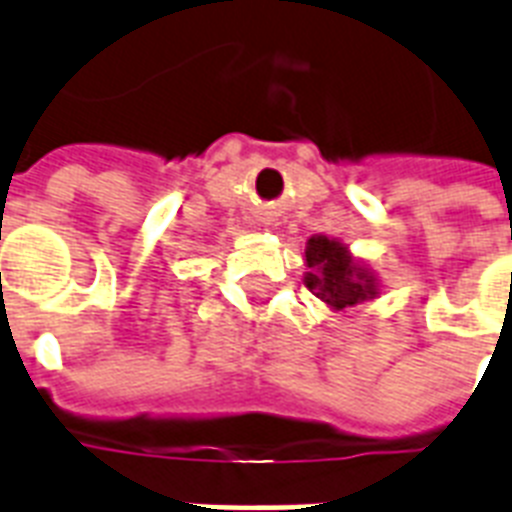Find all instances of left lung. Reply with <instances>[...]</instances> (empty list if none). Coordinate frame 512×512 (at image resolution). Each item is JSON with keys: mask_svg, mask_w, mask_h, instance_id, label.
<instances>
[{"mask_svg": "<svg viewBox=\"0 0 512 512\" xmlns=\"http://www.w3.org/2000/svg\"><path fill=\"white\" fill-rule=\"evenodd\" d=\"M305 257L310 268L305 276L307 289H313L336 310L376 297L373 276H368L339 242H331L326 236H313L307 242Z\"/></svg>", "mask_w": 512, "mask_h": 512, "instance_id": "left-lung-1", "label": "left lung"}]
</instances>
